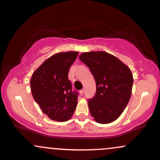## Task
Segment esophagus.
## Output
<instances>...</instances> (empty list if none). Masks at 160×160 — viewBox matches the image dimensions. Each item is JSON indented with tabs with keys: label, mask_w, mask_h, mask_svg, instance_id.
Segmentation results:
<instances>
[{
	"label": "esophagus",
	"mask_w": 160,
	"mask_h": 160,
	"mask_svg": "<svg viewBox=\"0 0 160 160\" xmlns=\"http://www.w3.org/2000/svg\"><path fill=\"white\" fill-rule=\"evenodd\" d=\"M79 93H80L81 95H83L84 93H85V90H84V89H82V90H81L79 92Z\"/></svg>",
	"instance_id": "1"
}]
</instances>
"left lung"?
<instances>
[{
	"mask_svg": "<svg viewBox=\"0 0 160 160\" xmlns=\"http://www.w3.org/2000/svg\"><path fill=\"white\" fill-rule=\"evenodd\" d=\"M79 59L90 68L96 82V93L88 100L91 114L99 123L114 121L131 96V71L118 58L102 51L84 52Z\"/></svg>",
	"mask_w": 160,
	"mask_h": 160,
	"instance_id": "obj_1",
	"label": "left lung"
}]
</instances>
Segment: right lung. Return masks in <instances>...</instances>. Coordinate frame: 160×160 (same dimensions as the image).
<instances>
[{
  "mask_svg": "<svg viewBox=\"0 0 160 160\" xmlns=\"http://www.w3.org/2000/svg\"><path fill=\"white\" fill-rule=\"evenodd\" d=\"M78 55V52L56 53L32 75V97L42 112L53 121H68L76 108L78 93L72 91L68 73Z\"/></svg>",
  "mask_w": 160,
  "mask_h": 160,
  "instance_id": "obj_1",
  "label": "right lung"
}]
</instances>
